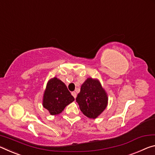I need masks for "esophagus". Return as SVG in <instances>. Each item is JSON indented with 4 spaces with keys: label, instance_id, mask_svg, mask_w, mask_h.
Segmentation results:
<instances>
[{
    "label": "esophagus",
    "instance_id": "obj_1",
    "mask_svg": "<svg viewBox=\"0 0 155 155\" xmlns=\"http://www.w3.org/2000/svg\"><path fill=\"white\" fill-rule=\"evenodd\" d=\"M71 95L73 96V97L74 98H76V97H77V94H76V93L75 92V91H73V92L71 93Z\"/></svg>",
    "mask_w": 155,
    "mask_h": 155
}]
</instances>
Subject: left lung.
<instances>
[{
    "mask_svg": "<svg viewBox=\"0 0 155 155\" xmlns=\"http://www.w3.org/2000/svg\"><path fill=\"white\" fill-rule=\"evenodd\" d=\"M76 101L84 115L95 119L107 106L108 97L98 80L88 78L81 87Z\"/></svg>",
    "mask_w": 155,
    "mask_h": 155,
    "instance_id": "left-lung-1",
    "label": "left lung"
}]
</instances>
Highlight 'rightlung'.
Returning a JSON list of instances; mask_svg holds the SVG:
<instances>
[{
    "mask_svg": "<svg viewBox=\"0 0 155 155\" xmlns=\"http://www.w3.org/2000/svg\"><path fill=\"white\" fill-rule=\"evenodd\" d=\"M74 100L67 86L54 78L47 83L43 97V106L49 110L51 115H58Z\"/></svg>",
    "mask_w": 155,
    "mask_h": 155,
    "instance_id": "obj_1",
    "label": "right lung"
}]
</instances>
